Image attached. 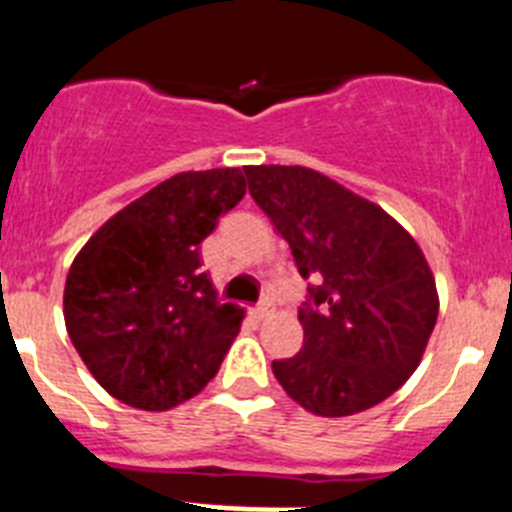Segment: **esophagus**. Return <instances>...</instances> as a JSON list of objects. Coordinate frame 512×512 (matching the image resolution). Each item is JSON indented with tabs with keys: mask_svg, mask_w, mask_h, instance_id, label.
<instances>
[{
	"mask_svg": "<svg viewBox=\"0 0 512 512\" xmlns=\"http://www.w3.org/2000/svg\"><path fill=\"white\" fill-rule=\"evenodd\" d=\"M271 312H274V307H271L269 300H264V302H261V305L251 307V318L253 320H266L271 315Z\"/></svg>",
	"mask_w": 512,
	"mask_h": 512,
	"instance_id": "esophagus-1",
	"label": "esophagus"
}]
</instances>
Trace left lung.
<instances>
[{"instance_id": "8db88e82", "label": "left lung", "mask_w": 512, "mask_h": 512, "mask_svg": "<svg viewBox=\"0 0 512 512\" xmlns=\"http://www.w3.org/2000/svg\"><path fill=\"white\" fill-rule=\"evenodd\" d=\"M248 192L315 279L300 310L305 343L274 377L312 415L343 418L397 392L438 318L433 271L379 205L307 166H243Z\"/></svg>"}]
</instances>
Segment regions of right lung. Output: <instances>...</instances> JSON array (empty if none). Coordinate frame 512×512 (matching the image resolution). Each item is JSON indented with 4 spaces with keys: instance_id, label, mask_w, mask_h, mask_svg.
Returning a JSON list of instances; mask_svg holds the SVG:
<instances>
[{
    "instance_id": "right-lung-1",
    "label": "right lung",
    "mask_w": 512,
    "mask_h": 512,
    "mask_svg": "<svg viewBox=\"0 0 512 512\" xmlns=\"http://www.w3.org/2000/svg\"><path fill=\"white\" fill-rule=\"evenodd\" d=\"M246 194L241 169L182 171L122 207L76 253L66 330L115 400L169 410L202 392L241 330L200 271V243Z\"/></svg>"
}]
</instances>
